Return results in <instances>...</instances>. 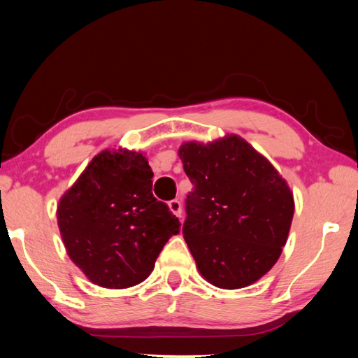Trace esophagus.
I'll use <instances>...</instances> for the list:
<instances>
[{
  "mask_svg": "<svg viewBox=\"0 0 358 358\" xmlns=\"http://www.w3.org/2000/svg\"><path fill=\"white\" fill-rule=\"evenodd\" d=\"M169 209L178 217V219H181V215H183V209H181V201L178 199L169 201Z\"/></svg>",
  "mask_w": 358,
  "mask_h": 358,
  "instance_id": "34e87169",
  "label": "esophagus"
}]
</instances>
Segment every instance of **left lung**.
<instances>
[{"instance_id": "1", "label": "left lung", "mask_w": 358, "mask_h": 358, "mask_svg": "<svg viewBox=\"0 0 358 358\" xmlns=\"http://www.w3.org/2000/svg\"><path fill=\"white\" fill-rule=\"evenodd\" d=\"M178 155L194 185L183 236L201 276L220 289L256 282L276 264L295 211L270 161L243 138L186 143Z\"/></svg>"}]
</instances>
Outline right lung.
Wrapping results in <instances>:
<instances>
[{
	"label": "right lung",
	"mask_w": 358,
	"mask_h": 358,
	"mask_svg": "<svg viewBox=\"0 0 358 358\" xmlns=\"http://www.w3.org/2000/svg\"><path fill=\"white\" fill-rule=\"evenodd\" d=\"M143 153L103 150L62 195L57 223L66 253L91 282L127 289L150 275L181 223L152 194Z\"/></svg>",
	"instance_id": "right-lung-1"
}]
</instances>
